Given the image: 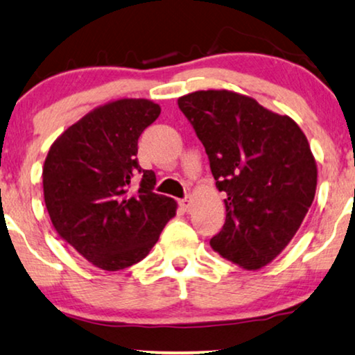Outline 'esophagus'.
Here are the masks:
<instances>
[{"label": "esophagus", "mask_w": 355, "mask_h": 355, "mask_svg": "<svg viewBox=\"0 0 355 355\" xmlns=\"http://www.w3.org/2000/svg\"><path fill=\"white\" fill-rule=\"evenodd\" d=\"M179 205L182 207V210H184V211H189V210H191V207H192V198H191V197L182 198V200L179 202Z\"/></svg>", "instance_id": "obj_1"}]
</instances>
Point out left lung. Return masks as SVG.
<instances>
[{
  "label": "left lung",
  "instance_id": "8db88e82",
  "mask_svg": "<svg viewBox=\"0 0 355 355\" xmlns=\"http://www.w3.org/2000/svg\"><path fill=\"white\" fill-rule=\"evenodd\" d=\"M179 108L205 147L226 193V221L211 249L244 270L271 263L302 225L315 191L317 162L294 119L232 90H198Z\"/></svg>",
  "mask_w": 355,
  "mask_h": 355
}]
</instances>
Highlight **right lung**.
<instances>
[{
  "instance_id": "add662e5",
  "label": "right lung",
  "mask_w": 355,
  "mask_h": 355,
  "mask_svg": "<svg viewBox=\"0 0 355 355\" xmlns=\"http://www.w3.org/2000/svg\"><path fill=\"white\" fill-rule=\"evenodd\" d=\"M159 113L152 100L108 101L67 128L46 155L42 178L51 225L96 268L118 271L144 260L176 215V200L155 193V173L137 162L140 134Z\"/></svg>"
}]
</instances>
